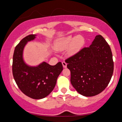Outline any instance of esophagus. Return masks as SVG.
<instances>
[{"instance_id": "obj_1", "label": "esophagus", "mask_w": 122, "mask_h": 122, "mask_svg": "<svg viewBox=\"0 0 122 122\" xmlns=\"http://www.w3.org/2000/svg\"><path fill=\"white\" fill-rule=\"evenodd\" d=\"M62 64L63 67V68H66V67H67V63L66 62H65V61L62 62Z\"/></svg>"}]
</instances>
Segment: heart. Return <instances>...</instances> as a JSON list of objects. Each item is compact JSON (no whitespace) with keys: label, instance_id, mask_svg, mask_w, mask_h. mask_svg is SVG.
<instances>
[{"label":"heart","instance_id":"b5f03b06","mask_svg":"<svg viewBox=\"0 0 122 122\" xmlns=\"http://www.w3.org/2000/svg\"><path fill=\"white\" fill-rule=\"evenodd\" d=\"M84 44V40L81 36H68L58 39L55 42V47L57 51H62L69 47V54L74 55L82 48Z\"/></svg>","mask_w":122,"mask_h":122}]
</instances>
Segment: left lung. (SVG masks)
I'll return each instance as SVG.
<instances>
[{"label": "left lung", "mask_w": 122, "mask_h": 122, "mask_svg": "<svg viewBox=\"0 0 122 122\" xmlns=\"http://www.w3.org/2000/svg\"><path fill=\"white\" fill-rule=\"evenodd\" d=\"M71 71V82L82 95L91 97L103 92L113 71L111 48L101 35L96 36L89 47L82 49L66 60Z\"/></svg>", "instance_id": "1"}]
</instances>
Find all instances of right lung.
<instances>
[{"label":"right lung","instance_id":"right-lung-1","mask_svg":"<svg viewBox=\"0 0 122 122\" xmlns=\"http://www.w3.org/2000/svg\"><path fill=\"white\" fill-rule=\"evenodd\" d=\"M36 35L30 34L22 39L14 49L12 72L20 90L30 97L39 100L46 97L52 92L57 78L63 70L61 62L51 66L42 62L31 66L25 62L23 53L28 42L34 40Z\"/></svg>","mask_w":122,"mask_h":122}]
</instances>
